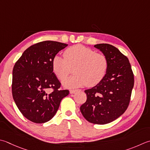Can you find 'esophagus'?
Instances as JSON below:
<instances>
[{"mask_svg": "<svg viewBox=\"0 0 150 150\" xmlns=\"http://www.w3.org/2000/svg\"><path fill=\"white\" fill-rule=\"evenodd\" d=\"M76 91H77L76 90H69V92H70V93H71V94H72V93H75Z\"/></svg>", "mask_w": 150, "mask_h": 150, "instance_id": "1", "label": "esophagus"}]
</instances>
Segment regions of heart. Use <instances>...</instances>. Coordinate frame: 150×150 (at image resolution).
Returning a JSON list of instances; mask_svg holds the SVG:
<instances>
[{"instance_id":"1","label":"heart","mask_w":150,"mask_h":150,"mask_svg":"<svg viewBox=\"0 0 150 150\" xmlns=\"http://www.w3.org/2000/svg\"><path fill=\"white\" fill-rule=\"evenodd\" d=\"M64 57L56 55L52 60V67L57 77L64 80L74 67L75 74L63 82L67 87L76 88L86 84L90 87L96 86L106 75V56L84 45L78 44L69 47L64 51Z\"/></svg>"}]
</instances>
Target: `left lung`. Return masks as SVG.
<instances>
[{
  "mask_svg": "<svg viewBox=\"0 0 150 150\" xmlns=\"http://www.w3.org/2000/svg\"><path fill=\"white\" fill-rule=\"evenodd\" d=\"M106 56L108 69L103 80L84 91L86 101L80 107L87 121L103 125L122 115L130 102L134 75L127 57L115 47L107 43L94 45Z\"/></svg>",
  "mask_w": 150,
  "mask_h": 150,
  "instance_id": "1",
  "label": "left lung"
}]
</instances>
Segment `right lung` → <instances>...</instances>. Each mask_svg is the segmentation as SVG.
I'll return each instance as SVG.
<instances>
[{"mask_svg": "<svg viewBox=\"0 0 150 150\" xmlns=\"http://www.w3.org/2000/svg\"><path fill=\"white\" fill-rule=\"evenodd\" d=\"M67 44L44 41L26 49L15 64L12 96L20 112L30 121L42 124L53 118L69 90L53 73L52 60Z\"/></svg>", "mask_w": 150, "mask_h": 150, "instance_id": "1", "label": "right lung"}]
</instances>
